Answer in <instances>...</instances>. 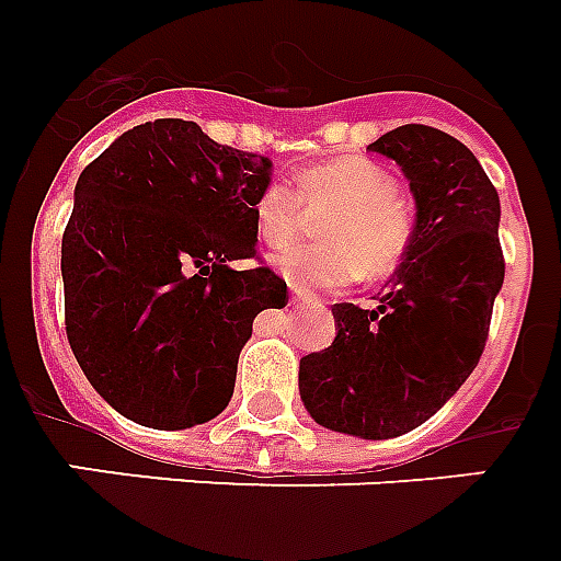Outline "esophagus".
<instances>
[{"instance_id":"34e87169","label":"esophagus","mask_w":561,"mask_h":561,"mask_svg":"<svg viewBox=\"0 0 561 561\" xmlns=\"http://www.w3.org/2000/svg\"><path fill=\"white\" fill-rule=\"evenodd\" d=\"M293 301L295 304H312L316 301V295L309 293V289H301V286H293Z\"/></svg>"}]
</instances>
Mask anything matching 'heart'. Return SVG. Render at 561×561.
<instances>
[{
	"label": "heart",
	"instance_id": "heart-1",
	"mask_svg": "<svg viewBox=\"0 0 561 561\" xmlns=\"http://www.w3.org/2000/svg\"><path fill=\"white\" fill-rule=\"evenodd\" d=\"M304 208H327L316 234L324 243L301 245L277 257L286 284L342 286L353 277L379 280L397 272L411 245V214L397 196V179L370 159L339 156L316 161L295 176V194L268 185L252 205L254 234L266 249L280 252L301 228Z\"/></svg>",
	"mask_w": 561,
	"mask_h": 561
}]
</instances>
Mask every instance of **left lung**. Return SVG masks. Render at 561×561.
<instances>
[{
	"mask_svg": "<svg viewBox=\"0 0 561 561\" xmlns=\"http://www.w3.org/2000/svg\"><path fill=\"white\" fill-rule=\"evenodd\" d=\"M393 159L416 219L379 304H335V342L301 358L304 408L330 432L388 440L423 425L478 365L504 284L499 191L458 138L405 124L367 147Z\"/></svg>",
	"mask_w": 561,
	"mask_h": 561,
	"instance_id": "obj_1",
	"label": "left lung"
}]
</instances>
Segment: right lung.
I'll return each instance as SVG.
<instances>
[{
  "mask_svg": "<svg viewBox=\"0 0 561 561\" xmlns=\"http://www.w3.org/2000/svg\"><path fill=\"white\" fill-rule=\"evenodd\" d=\"M272 161L159 118L112 141L75 185L62 234L66 335L118 414L179 432L234 393L237 358L263 309L286 307L257 254L252 205Z\"/></svg>",
  "mask_w": 561,
  "mask_h": 561,
  "instance_id": "add662e5",
  "label": "right lung"
}]
</instances>
